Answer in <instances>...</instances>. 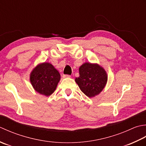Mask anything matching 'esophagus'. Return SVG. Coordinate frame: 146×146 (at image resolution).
Returning <instances> with one entry per match:
<instances>
[{
  "label": "esophagus",
  "mask_w": 146,
  "mask_h": 146,
  "mask_svg": "<svg viewBox=\"0 0 146 146\" xmlns=\"http://www.w3.org/2000/svg\"><path fill=\"white\" fill-rule=\"evenodd\" d=\"M63 77H64V78H66V77H70V75H63Z\"/></svg>",
  "instance_id": "34e87169"
}]
</instances>
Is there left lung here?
I'll list each match as a JSON object with an SVG mask.
<instances>
[{"label":"left lung","instance_id":"obj_1","mask_svg":"<svg viewBox=\"0 0 146 146\" xmlns=\"http://www.w3.org/2000/svg\"><path fill=\"white\" fill-rule=\"evenodd\" d=\"M108 76L105 69L97 64L86 62L79 67V76L75 81L86 96L93 98L105 87Z\"/></svg>","mask_w":146,"mask_h":146}]
</instances>
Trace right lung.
<instances>
[{
	"label": "right lung",
	"instance_id": "obj_1",
	"mask_svg": "<svg viewBox=\"0 0 146 146\" xmlns=\"http://www.w3.org/2000/svg\"><path fill=\"white\" fill-rule=\"evenodd\" d=\"M60 80L58 71L47 62L38 65L30 74V82L35 90L46 96L55 91Z\"/></svg>",
	"mask_w": 146,
	"mask_h": 146
}]
</instances>
